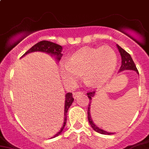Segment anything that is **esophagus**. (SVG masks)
<instances>
[{"label": "esophagus", "mask_w": 149, "mask_h": 149, "mask_svg": "<svg viewBox=\"0 0 149 149\" xmlns=\"http://www.w3.org/2000/svg\"><path fill=\"white\" fill-rule=\"evenodd\" d=\"M82 94H83L82 92H73V97H74L75 98H77L79 95H80Z\"/></svg>", "instance_id": "obj_1"}]
</instances>
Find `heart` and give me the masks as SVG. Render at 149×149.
<instances>
[{"label":"heart","instance_id":"heart-1","mask_svg":"<svg viewBox=\"0 0 149 149\" xmlns=\"http://www.w3.org/2000/svg\"><path fill=\"white\" fill-rule=\"evenodd\" d=\"M117 64V54L109 46L86 47L72 54L68 62H61L59 71L65 84H76L83 74L87 86L100 87L111 79Z\"/></svg>","mask_w":149,"mask_h":149}]
</instances>
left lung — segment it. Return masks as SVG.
<instances>
[{"mask_svg": "<svg viewBox=\"0 0 149 149\" xmlns=\"http://www.w3.org/2000/svg\"><path fill=\"white\" fill-rule=\"evenodd\" d=\"M117 47L119 50V52L121 56V67L119 70V72H122L123 70H133L136 71L137 73L139 74L138 70L136 68V66L135 65L134 62L132 61V57H131L130 54H128L127 51L123 50L120 46H119L118 45H117ZM88 97V99L90 100V102L88 104V122H89L90 125H91V127H92L94 130L96 131L97 132H99L101 134H104V135H111L113 134V132H107V131L104 130L102 129L99 128L98 127H97L95 123L92 120V117H91V113H90V106H91V104H92V99L95 97V92H90L87 93Z\"/></svg>", "mask_w": 149, "mask_h": 149, "instance_id": "left-lung-1", "label": "left lung"}]
</instances>
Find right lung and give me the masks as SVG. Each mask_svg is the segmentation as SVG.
Wrapping results in <instances>:
<instances>
[{
	"instance_id": "obj_1",
	"label": "right lung",
	"mask_w": 149,
	"mask_h": 149,
	"mask_svg": "<svg viewBox=\"0 0 149 149\" xmlns=\"http://www.w3.org/2000/svg\"><path fill=\"white\" fill-rule=\"evenodd\" d=\"M62 49L63 47L62 46L59 45L56 43H54V42H48V41H42V42H38L37 44H36L35 45L32 46L31 48H30L29 51H27L26 53L22 56L24 57L25 55H26L27 54L32 53V52H36V51H40V52H45V53H47L48 54H51V56H54L57 61H59L61 60V57L63 55V54L61 53L62 52ZM74 101V98H72V94L70 92H68L65 95V104H64V119H63V126L61 127V130H59V132H57V134L54 135L53 137L51 138H54L56 136H59L61 134L63 130L64 129L65 125L67 123V114L68 109L70 108V107L71 106L72 103Z\"/></svg>"
}]
</instances>
